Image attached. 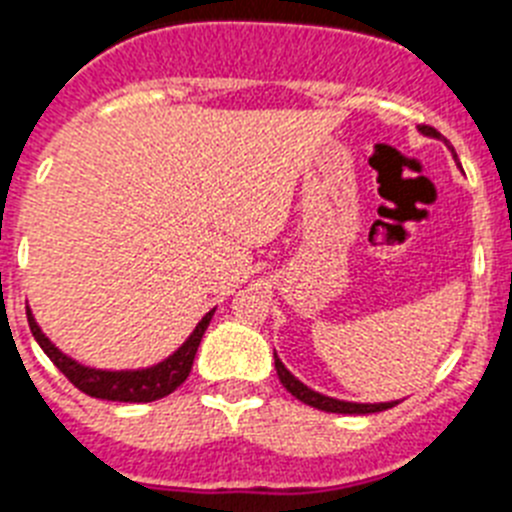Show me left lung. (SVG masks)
Listing matches in <instances>:
<instances>
[{
    "label": "left lung",
    "mask_w": 512,
    "mask_h": 512,
    "mask_svg": "<svg viewBox=\"0 0 512 512\" xmlns=\"http://www.w3.org/2000/svg\"><path fill=\"white\" fill-rule=\"evenodd\" d=\"M419 132L427 137H437V140H445L435 127H429V124H419ZM448 143V140H445ZM276 359V372H278V380L283 382V388L289 390L294 398H299L302 403L312 406V409H320V411H328V414H377V411H385V409H393L398 401H390V403H351V401H338V398H330V395H322L317 390L307 388L302 380H296L291 375L289 369L283 367V362L273 354Z\"/></svg>",
    "instance_id": "1"
}]
</instances>
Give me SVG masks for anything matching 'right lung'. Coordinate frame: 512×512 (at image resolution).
<instances>
[{
    "mask_svg": "<svg viewBox=\"0 0 512 512\" xmlns=\"http://www.w3.org/2000/svg\"><path fill=\"white\" fill-rule=\"evenodd\" d=\"M28 312V325L33 338L38 341V346L44 349V354L49 356L51 362L57 364V369L62 372L67 380L75 385L77 390H83L90 398H101V401H119V403H150L158 401L163 395L174 393L179 385H182L187 377H190L192 362H195L197 346L203 341L205 330H208V322L213 317L216 309H210L203 320L197 322V328L192 330V336L163 362L153 364V367L145 369H122V372H109V369H93L85 367V364H77L75 359H70L67 354L54 346L49 338L41 333L36 317Z\"/></svg>",
    "mask_w": 512,
    "mask_h": 512,
    "instance_id": "1",
    "label": "right lung"
}]
</instances>
